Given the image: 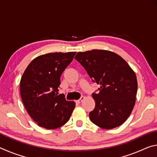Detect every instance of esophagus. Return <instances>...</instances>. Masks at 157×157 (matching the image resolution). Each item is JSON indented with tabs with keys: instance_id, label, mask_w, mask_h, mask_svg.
<instances>
[{
	"instance_id": "esophagus-1",
	"label": "esophagus",
	"mask_w": 157,
	"mask_h": 157,
	"mask_svg": "<svg viewBox=\"0 0 157 157\" xmlns=\"http://www.w3.org/2000/svg\"><path fill=\"white\" fill-rule=\"evenodd\" d=\"M84 98H85L84 96H81V98H79V99L78 100L76 101V102L78 103V104H79V103H81V102H82V101H83V100H84Z\"/></svg>"
}]
</instances>
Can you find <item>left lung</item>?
Returning a JSON list of instances; mask_svg holds the SVG:
<instances>
[{
    "instance_id": "8db88e82",
    "label": "left lung",
    "mask_w": 157,
    "mask_h": 157,
    "mask_svg": "<svg viewBox=\"0 0 157 157\" xmlns=\"http://www.w3.org/2000/svg\"><path fill=\"white\" fill-rule=\"evenodd\" d=\"M75 59L92 81L100 86L99 93L92 94L95 106L89 113L90 120L106 129L121 125L134 107L138 88L136 74L125 60L107 50L79 52Z\"/></svg>"
}]
</instances>
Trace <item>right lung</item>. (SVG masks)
<instances>
[{
  "instance_id": "1",
  "label": "right lung",
  "mask_w": 157,
  "mask_h": 157,
  "mask_svg": "<svg viewBox=\"0 0 157 157\" xmlns=\"http://www.w3.org/2000/svg\"><path fill=\"white\" fill-rule=\"evenodd\" d=\"M75 52L48 53L36 57L23 74L20 82L21 99L29 115L39 126L57 129L70 119L75 103L58 95L60 77Z\"/></svg>"
}]
</instances>
